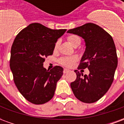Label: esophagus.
Segmentation results:
<instances>
[{
  "label": "esophagus",
  "instance_id": "esophagus-1",
  "mask_svg": "<svg viewBox=\"0 0 124 124\" xmlns=\"http://www.w3.org/2000/svg\"><path fill=\"white\" fill-rule=\"evenodd\" d=\"M69 71H70L69 70H68V69H66V68H64V71H63V73H64V74H66V73L68 72Z\"/></svg>",
  "mask_w": 124,
  "mask_h": 124
}]
</instances>
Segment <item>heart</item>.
I'll use <instances>...</instances> for the list:
<instances>
[{"label":"heart","instance_id":"1","mask_svg":"<svg viewBox=\"0 0 124 124\" xmlns=\"http://www.w3.org/2000/svg\"><path fill=\"white\" fill-rule=\"evenodd\" d=\"M68 40L70 42V43L72 46H75L78 42H80V38L79 36L76 35H70L68 37ZM59 42L58 41L55 44L54 48L57 49L58 47ZM77 60V57L76 56H70V57H62L59 60V62L60 64L63 65L64 66L70 67L71 66H72L73 64Z\"/></svg>","mask_w":124,"mask_h":124}]
</instances>
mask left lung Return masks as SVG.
Wrapping results in <instances>:
<instances>
[{"label":"left lung","mask_w":124,"mask_h":124,"mask_svg":"<svg viewBox=\"0 0 124 124\" xmlns=\"http://www.w3.org/2000/svg\"><path fill=\"white\" fill-rule=\"evenodd\" d=\"M68 33L84 39L86 50L78 69L88 68L89 75L75 70L76 79L70 84L76 98L84 103L96 102L112 85L117 66L116 49L113 38L106 31L93 23L70 29Z\"/></svg>","instance_id":"8db88e82"}]
</instances>
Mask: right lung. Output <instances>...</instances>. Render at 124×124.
I'll return each instance as SVG.
<instances>
[{
	"instance_id": "add662e5",
	"label": "right lung",
	"mask_w": 124,
	"mask_h": 124,
	"mask_svg": "<svg viewBox=\"0 0 124 124\" xmlns=\"http://www.w3.org/2000/svg\"><path fill=\"white\" fill-rule=\"evenodd\" d=\"M66 29L53 30L32 23L16 36L11 48L10 67L16 88L25 99L34 104H43L54 95L63 68L43 67L45 57L52 55L58 39Z\"/></svg>"
}]
</instances>
